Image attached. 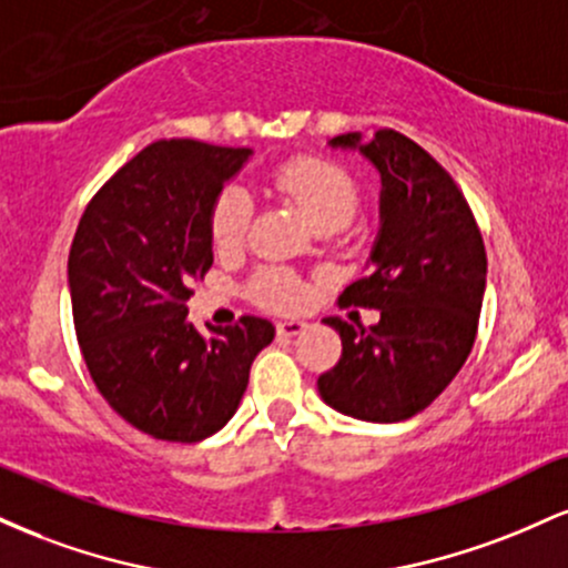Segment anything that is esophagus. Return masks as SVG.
Masks as SVG:
<instances>
[{"instance_id": "34e87169", "label": "esophagus", "mask_w": 568, "mask_h": 568, "mask_svg": "<svg viewBox=\"0 0 568 568\" xmlns=\"http://www.w3.org/2000/svg\"><path fill=\"white\" fill-rule=\"evenodd\" d=\"M304 328H306L304 321H280L277 323V336H283V338L298 336Z\"/></svg>"}]
</instances>
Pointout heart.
<instances>
[{"instance_id":"1","label":"heart","mask_w":568,"mask_h":568,"mask_svg":"<svg viewBox=\"0 0 568 568\" xmlns=\"http://www.w3.org/2000/svg\"><path fill=\"white\" fill-rule=\"evenodd\" d=\"M272 184L280 194L302 207L315 230H325V226L336 232L344 230L361 207V186H357L355 175L342 162L328 158L304 154V158L283 162L272 175ZM251 216L253 200L247 197L245 189H224L211 213L213 245L219 251L237 247L245 240ZM247 291H251L253 302L272 306V310H293L304 298L302 280L280 266H266L256 272Z\"/></svg>"}]
</instances>
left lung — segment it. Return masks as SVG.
<instances>
[{
    "label": "left lung",
    "mask_w": 568,
    "mask_h": 568,
    "mask_svg": "<svg viewBox=\"0 0 568 568\" xmlns=\"http://www.w3.org/2000/svg\"><path fill=\"white\" fill-rule=\"evenodd\" d=\"M357 149L382 175L379 234L371 272L338 302L379 310L363 328L325 317L342 336V357L317 379L338 414L403 422L425 410L465 366L486 291V247L465 194L419 143L397 130L331 139Z\"/></svg>",
    "instance_id": "left-lung-1"
}]
</instances>
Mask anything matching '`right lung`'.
Segmentation results:
<instances>
[{
  "label": "right lung",
  "instance_id": "add662e5",
  "mask_svg": "<svg viewBox=\"0 0 568 568\" xmlns=\"http://www.w3.org/2000/svg\"><path fill=\"white\" fill-rule=\"evenodd\" d=\"M251 149L149 143L84 207L69 251L77 342L98 393L158 440L197 443L237 410L275 325L245 315L200 334L192 280L213 264L211 213Z\"/></svg>",
  "mask_w": 568,
  "mask_h": 568
}]
</instances>
